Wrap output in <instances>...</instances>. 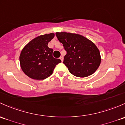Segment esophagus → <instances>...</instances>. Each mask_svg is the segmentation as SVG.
<instances>
[{
    "mask_svg": "<svg viewBox=\"0 0 125 125\" xmlns=\"http://www.w3.org/2000/svg\"><path fill=\"white\" fill-rule=\"evenodd\" d=\"M60 60H61L62 62H63V57L62 56H61L60 57Z\"/></svg>",
    "mask_w": 125,
    "mask_h": 125,
    "instance_id": "1",
    "label": "esophagus"
}]
</instances>
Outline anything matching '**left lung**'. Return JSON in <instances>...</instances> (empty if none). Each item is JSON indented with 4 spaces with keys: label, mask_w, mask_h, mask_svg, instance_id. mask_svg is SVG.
<instances>
[{
    "label": "left lung",
    "mask_w": 125,
    "mask_h": 125,
    "mask_svg": "<svg viewBox=\"0 0 125 125\" xmlns=\"http://www.w3.org/2000/svg\"><path fill=\"white\" fill-rule=\"evenodd\" d=\"M56 35L66 51L63 63L74 76L86 77L99 68L101 57L94 42L79 34L56 32Z\"/></svg>",
    "instance_id": "8db88e82"
}]
</instances>
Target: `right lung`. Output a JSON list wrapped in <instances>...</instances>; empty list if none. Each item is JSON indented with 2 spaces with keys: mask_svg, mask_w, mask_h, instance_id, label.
Instances as JSON below:
<instances>
[{
  "mask_svg": "<svg viewBox=\"0 0 125 125\" xmlns=\"http://www.w3.org/2000/svg\"><path fill=\"white\" fill-rule=\"evenodd\" d=\"M54 33L45 34L30 41L22 50L20 56V63L22 71L26 75L34 80H44L53 73L56 65L61 60L54 58L53 50L48 44Z\"/></svg>",
  "mask_w": 125,
  "mask_h": 125,
  "instance_id": "1",
  "label": "right lung"
}]
</instances>
